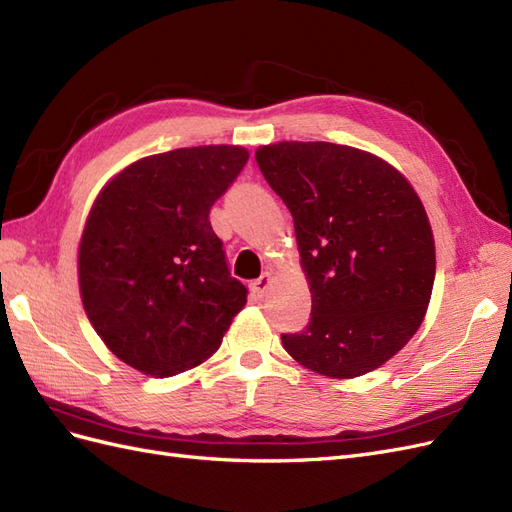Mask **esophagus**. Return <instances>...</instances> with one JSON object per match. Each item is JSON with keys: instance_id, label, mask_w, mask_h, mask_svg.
<instances>
[{"instance_id": "1", "label": "esophagus", "mask_w": 512, "mask_h": 512, "mask_svg": "<svg viewBox=\"0 0 512 512\" xmlns=\"http://www.w3.org/2000/svg\"><path fill=\"white\" fill-rule=\"evenodd\" d=\"M269 286H271V273H262L258 280L252 282V292L256 294V297H262V294L267 292Z\"/></svg>"}]
</instances>
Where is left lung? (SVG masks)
<instances>
[{
	"label": "left lung",
	"instance_id": "obj_1",
	"mask_svg": "<svg viewBox=\"0 0 512 512\" xmlns=\"http://www.w3.org/2000/svg\"><path fill=\"white\" fill-rule=\"evenodd\" d=\"M260 173L292 213L312 316L284 333L294 361L356 378L404 348L425 318L436 245L406 177L367 151L284 141L256 151Z\"/></svg>",
	"mask_w": 512,
	"mask_h": 512
}]
</instances>
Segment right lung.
Segmentation results:
<instances>
[{"mask_svg":"<svg viewBox=\"0 0 512 512\" xmlns=\"http://www.w3.org/2000/svg\"><path fill=\"white\" fill-rule=\"evenodd\" d=\"M247 160L235 145L158 153L123 168L89 211L83 307L108 350L147 376L209 359L247 301L209 222Z\"/></svg>","mask_w":512,"mask_h":512,"instance_id":"right-lung-1","label":"right lung"}]
</instances>
